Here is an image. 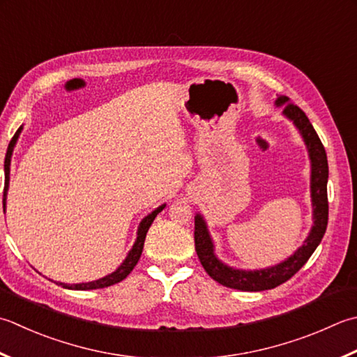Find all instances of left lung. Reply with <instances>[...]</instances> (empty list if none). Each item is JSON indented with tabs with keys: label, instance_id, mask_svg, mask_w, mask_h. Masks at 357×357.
Listing matches in <instances>:
<instances>
[{
	"label": "left lung",
	"instance_id": "left-lung-1",
	"mask_svg": "<svg viewBox=\"0 0 357 357\" xmlns=\"http://www.w3.org/2000/svg\"><path fill=\"white\" fill-rule=\"evenodd\" d=\"M275 107H284L283 116L294 123L308 150L311 162V202H312V226L308 236L294 254L284 258L274 266L263 269H238L221 261L215 254V243L207 222L201 213L195 215V249L202 268L215 282L222 286L240 291H266L284 283L308 261L314 250L322 241L328 225V159L322 142L316 130L302 109L292 105L289 97H277Z\"/></svg>",
	"mask_w": 357,
	"mask_h": 357
}]
</instances>
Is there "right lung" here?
I'll return each mask as SVG.
<instances>
[{
	"mask_svg": "<svg viewBox=\"0 0 357 357\" xmlns=\"http://www.w3.org/2000/svg\"><path fill=\"white\" fill-rule=\"evenodd\" d=\"M21 131H23V125H21V127L17 130L15 136L12 137V141H10L9 146H7V153H6V159H4V176H6V181H4V195H3V207H4V211H6L7 190H9V181H10V160H12V153H13V149H15V145H17V141H18ZM164 207H165V204L156 207L155 211L146 215L145 218H144L141 222H139L136 241H135V244H132V248L130 249L128 255L125 257V260L121 263V266H119L114 272H111V274L105 275V277L99 278V280H94V282L74 283V284H68V283H61V282H55V283L63 286V288H66V289L88 291V289L107 288V286H111V284H116V283H119V282H122L123 278H127V275L130 274V272H131L132 269H135V266L137 264L139 258H141V255H142V249H144V241H145L146 232H149L151 222L155 221L158 213L164 211Z\"/></svg>",
	"mask_w": 357,
	"mask_h": 357,
	"instance_id": "add662e5",
	"label": "right lung"
}]
</instances>
